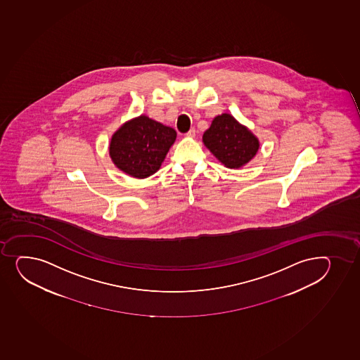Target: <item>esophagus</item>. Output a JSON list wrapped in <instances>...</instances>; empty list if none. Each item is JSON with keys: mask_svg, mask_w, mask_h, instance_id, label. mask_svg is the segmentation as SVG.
I'll use <instances>...</instances> for the list:
<instances>
[{"mask_svg": "<svg viewBox=\"0 0 360 360\" xmlns=\"http://www.w3.org/2000/svg\"><path fill=\"white\" fill-rule=\"evenodd\" d=\"M195 134H197V130H195V129H194V128L189 129L188 131H187V133H186V136L194 137V136H195Z\"/></svg>", "mask_w": 360, "mask_h": 360, "instance_id": "esophagus-1", "label": "esophagus"}]
</instances>
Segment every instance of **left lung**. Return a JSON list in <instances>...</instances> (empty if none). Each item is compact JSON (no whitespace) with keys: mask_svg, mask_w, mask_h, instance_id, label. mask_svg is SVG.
Returning <instances> with one entry per match:
<instances>
[{"mask_svg":"<svg viewBox=\"0 0 360 360\" xmlns=\"http://www.w3.org/2000/svg\"><path fill=\"white\" fill-rule=\"evenodd\" d=\"M205 146L229 168H239L257 153L258 140L231 115L223 114L213 120L202 136Z\"/></svg>","mask_w":360,"mask_h":360,"instance_id":"obj_1","label":"left lung"}]
</instances>
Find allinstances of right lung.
<instances>
[{"label": "right lung", "instance_id": "add662e5", "mask_svg": "<svg viewBox=\"0 0 360 360\" xmlns=\"http://www.w3.org/2000/svg\"><path fill=\"white\" fill-rule=\"evenodd\" d=\"M176 131L147 116L125 123L114 134L110 156L115 165L134 178L154 174L166 158Z\"/></svg>", "mask_w": 360, "mask_h": 360}]
</instances>
